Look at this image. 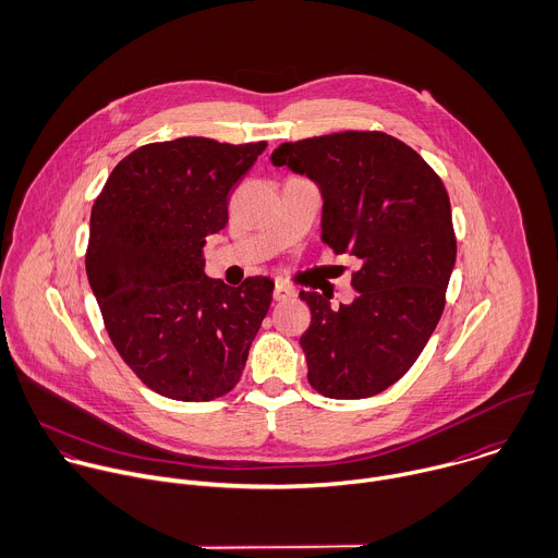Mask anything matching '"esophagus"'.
Instances as JSON below:
<instances>
[{"mask_svg":"<svg viewBox=\"0 0 558 558\" xmlns=\"http://www.w3.org/2000/svg\"><path fill=\"white\" fill-rule=\"evenodd\" d=\"M291 298H295V291H293L289 284H284V282H276V287H274V300H276V302H287V300H291Z\"/></svg>","mask_w":558,"mask_h":558,"instance_id":"34e87169","label":"esophagus"}]
</instances>
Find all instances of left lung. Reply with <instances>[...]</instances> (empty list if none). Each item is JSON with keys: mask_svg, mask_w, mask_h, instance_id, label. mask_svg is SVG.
Masks as SVG:
<instances>
[{"mask_svg": "<svg viewBox=\"0 0 558 558\" xmlns=\"http://www.w3.org/2000/svg\"><path fill=\"white\" fill-rule=\"evenodd\" d=\"M271 162L319 186L322 241L361 263L352 304L300 291L308 383L332 400L383 393L413 367L446 306L457 260L448 191L413 147L376 130L282 143Z\"/></svg>", "mask_w": 558, "mask_h": 558, "instance_id": "left-lung-1", "label": "left lung"}]
</instances>
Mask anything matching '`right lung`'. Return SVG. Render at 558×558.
Instances as JSON below:
<instances>
[{
	"label": "right lung",
	"instance_id": "obj_1",
	"mask_svg": "<svg viewBox=\"0 0 558 558\" xmlns=\"http://www.w3.org/2000/svg\"><path fill=\"white\" fill-rule=\"evenodd\" d=\"M267 147L204 136L149 143L108 175L90 210L86 276L112 345L138 380L180 402L239 383L269 311L265 276L228 287L204 271L206 236Z\"/></svg>",
	"mask_w": 558,
	"mask_h": 558
}]
</instances>
